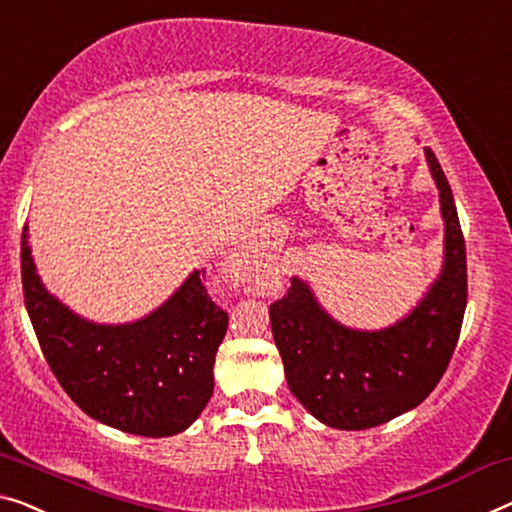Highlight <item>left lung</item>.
Instances as JSON below:
<instances>
[{
  "label": "left lung",
  "mask_w": 512,
  "mask_h": 512,
  "mask_svg": "<svg viewBox=\"0 0 512 512\" xmlns=\"http://www.w3.org/2000/svg\"><path fill=\"white\" fill-rule=\"evenodd\" d=\"M446 220L444 271L425 299L391 329L352 331L292 287L269 308L287 384L305 409L338 430H368L421 404L451 363L467 308V248L451 186L425 149Z\"/></svg>",
  "instance_id": "8db88e82"
}]
</instances>
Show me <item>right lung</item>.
<instances>
[{"mask_svg": "<svg viewBox=\"0 0 512 512\" xmlns=\"http://www.w3.org/2000/svg\"><path fill=\"white\" fill-rule=\"evenodd\" d=\"M22 294L52 375L87 416L140 437H172L202 414L227 312L211 301L204 269L135 324L101 326L73 315L36 276L27 227Z\"/></svg>", "mask_w": 512, "mask_h": 512, "instance_id": "add662e5", "label": "right lung"}]
</instances>
